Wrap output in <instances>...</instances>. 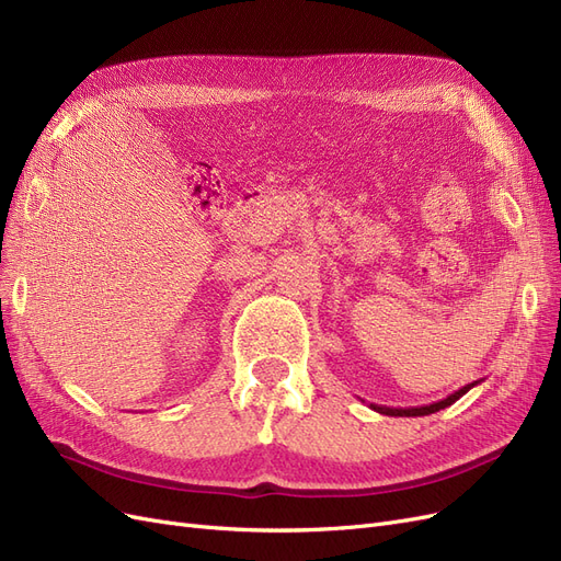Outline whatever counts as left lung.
Instances as JSON below:
<instances>
[{"label":"left lung","mask_w":561,"mask_h":561,"mask_svg":"<svg viewBox=\"0 0 561 561\" xmlns=\"http://www.w3.org/2000/svg\"><path fill=\"white\" fill-rule=\"evenodd\" d=\"M480 381H472V383H468V386H463V388H458V390H454L451 396H447L445 400H437V402H431V404H423V407H386V404H369L371 410L375 412H379V414H386V416H428V414H435V412H439V410H445V407H449V404H454L458 398H463L468 390L472 388V386H478Z\"/></svg>","instance_id":"8db88e82"}]
</instances>
